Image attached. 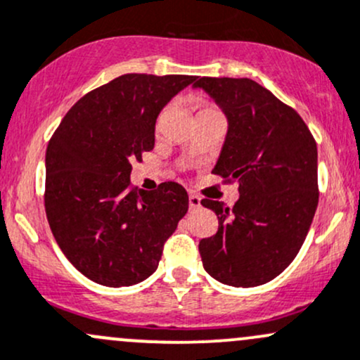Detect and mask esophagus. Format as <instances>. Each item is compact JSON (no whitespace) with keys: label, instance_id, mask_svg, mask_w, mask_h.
Listing matches in <instances>:
<instances>
[{"label":"esophagus","instance_id":"34e87169","mask_svg":"<svg viewBox=\"0 0 360 360\" xmlns=\"http://www.w3.org/2000/svg\"><path fill=\"white\" fill-rule=\"evenodd\" d=\"M200 207V196H196L195 193H190V209H198Z\"/></svg>","mask_w":360,"mask_h":360}]
</instances>
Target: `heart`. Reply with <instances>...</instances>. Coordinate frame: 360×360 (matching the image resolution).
<instances>
[{"mask_svg": "<svg viewBox=\"0 0 360 360\" xmlns=\"http://www.w3.org/2000/svg\"><path fill=\"white\" fill-rule=\"evenodd\" d=\"M205 112H214V108H202V110H200V113H205ZM162 122V117H160V120H158V124Z\"/></svg>", "mask_w": 360, "mask_h": 360, "instance_id": "heart-1", "label": "heart"}]
</instances>
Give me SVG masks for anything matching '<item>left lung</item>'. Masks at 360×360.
Returning <instances> with one entry per match:
<instances>
[{
  "instance_id": "obj_1",
  "label": "left lung",
  "mask_w": 360,
  "mask_h": 360,
  "mask_svg": "<svg viewBox=\"0 0 360 360\" xmlns=\"http://www.w3.org/2000/svg\"><path fill=\"white\" fill-rule=\"evenodd\" d=\"M203 89L228 119L212 172L240 184L233 209L202 200L219 229L200 241L205 271L229 286L264 285L281 274L304 245L319 193L317 146L293 108L252 79L202 77Z\"/></svg>"
}]
</instances>
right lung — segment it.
Masks as SVG:
<instances>
[{
    "label": "right lung",
    "instance_id": "1",
    "mask_svg": "<svg viewBox=\"0 0 360 360\" xmlns=\"http://www.w3.org/2000/svg\"><path fill=\"white\" fill-rule=\"evenodd\" d=\"M196 77L124 74L82 96L46 150L44 207L53 236L79 272L120 288L157 271L188 212L181 184L131 190V162L153 150L162 108Z\"/></svg>",
    "mask_w": 360,
    "mask_h": 360
}]
</instances>
